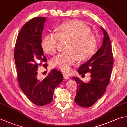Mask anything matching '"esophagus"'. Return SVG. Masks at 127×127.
Here are the masks:
<instances>
[{
	"instance_id": "obj_1",
	"label": "esophagus",
	"mask_w": 127,
	"mask_h": 127,
	"mask_svg": "<svg viewBox=\"0 0 127 127\" xmlns=\"http://www.w3.org/2000/svg\"><path fill=\"white\" fill-rule=\"evenodd\" d=\"M63 78L64 79H69L70 78H69V76L65 75V74H63Z\"/></svg>"
}]
</instances>
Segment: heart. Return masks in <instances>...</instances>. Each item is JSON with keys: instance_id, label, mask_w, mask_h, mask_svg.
Wrapping results in <instances>:
<instances>
[{"instance_id": "1", "label": "heart", "mask_w": 127, "mask_h": 127, "mask_svg": "<svg viewBox=\"0 0 127 127\" xmlns=\"http://www.w3.org/2000/svg\"><path fill=\"white\" fill-rule=\"evenodd\" d=\"M91 32V29L84 22L71 20L61 24L58 27V33L47 34L42 39L41 46L44 52L51 55L56 53L59 37L69 39L66 47L68 51L53 58L51 65L68 73L78 58L83 61L90 57L96 47V38Z\"/></svg>"}]
</instances>
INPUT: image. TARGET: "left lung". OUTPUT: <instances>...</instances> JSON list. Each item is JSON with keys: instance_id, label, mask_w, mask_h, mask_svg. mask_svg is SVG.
I'll use <instances>...</instances> for the list:
<instances>
[{"instance_id": "left-lung-1", "label": "left lung", "mask_w": 127, "mask_h": 127, "mask_svg": "<svg viewBox=\"0 0 127 127\" xmlns=\"http://www.w3.org/2000/svg\"><path fill=\"white\" fill-rule=\"evenodd\" d=\"M101 28L104 35L102 45L78 69L82 77L90 73L91 80L85 83L78 77L73 78L78 85L74 100L79 106L85 108L93 106L105 93L113 68V57L110 37L105 30L102 27Z\"/></svg>"}]
</instances>
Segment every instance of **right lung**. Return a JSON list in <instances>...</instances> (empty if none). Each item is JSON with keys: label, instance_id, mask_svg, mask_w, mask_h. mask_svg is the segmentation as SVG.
<instances>
[{"label": "right lung", "instance_id": "1", "mask_svg": "<svg viewBox=\"0 0 127 127\" xmlns=\"http://www.w3.org/2000/svg\"><path fill=\"white\" fill-rule=\"evenodd\" d=\"M46 20V17H37L27 22L19 32L14 49L20 88L29 100L39 106L52 102L54 89L63 80L62 74L56 69L43 79L37 78L38 67L47 66L41 46Z\"/></svg>", "mask_w": 127, "mask_h": 127}]
</instances>
